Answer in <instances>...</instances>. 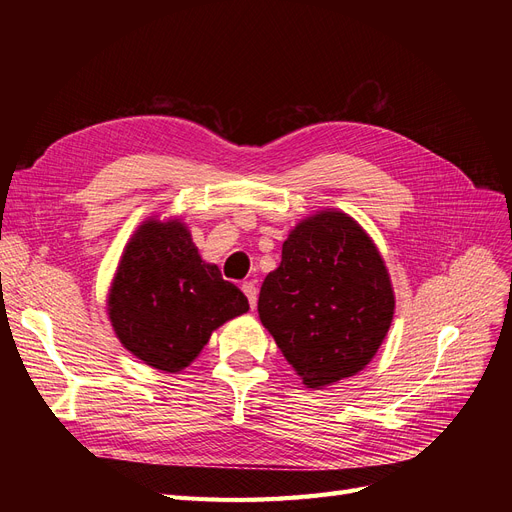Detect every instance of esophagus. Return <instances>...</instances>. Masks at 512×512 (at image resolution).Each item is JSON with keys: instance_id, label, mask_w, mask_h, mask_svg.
Listing matches in <instances>:
<instances>
[{"instance_id": "1", "label": "esophagus", "mask_w": 512, "mask_h": 512, "mask_svg": "<svg viewBox=\"0 0 512 512\" xmlns=\"http://www.w3.org/2000/svg\"><path fill=\"white\" fill-rule=\"evenodd\" d=\"M241 288H243V292H245L247 301H250V307L254 309V307H256V299H258V288H256V284H254V282H243Z\"/></svg>"}]
</instances>
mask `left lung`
Returning <instances> with one entry per match:
<instances>
[{"label": "left lung", "mask_w": 512, "mask_h": 512, "mask_svg": "<svg viewBox=\"0 0 512 512\" xmlns=\"http://www.w3.org/2000/svg\"><path fill=\"white\" fill-rule=\"evenodd\" d=\"M395 314L389 269L363 226L337 209L307 215L260 286L258 316L307 389L363 371Z\"/></svg>", "instance_id": "obj_1"}]
</instances>
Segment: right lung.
<instances>
[{
	"label": "right lung",
	"mask_w": 512,
	"mask_h": 512,
	"mask_svg": "<svg viewBox=\"0 0 512 512\" xmlns=\"http://www.w3.org/2000/svg\"><path fill=\"white\" fill-rule=\"evenodd\" d=\"M247 309L245 294L200 258L188 224L160 215L134 230L106 297L121 346L164 374L183 371L215 329Z\"/></svg>",
	"instance_id": "right-lung-1"
}]
</instances>
